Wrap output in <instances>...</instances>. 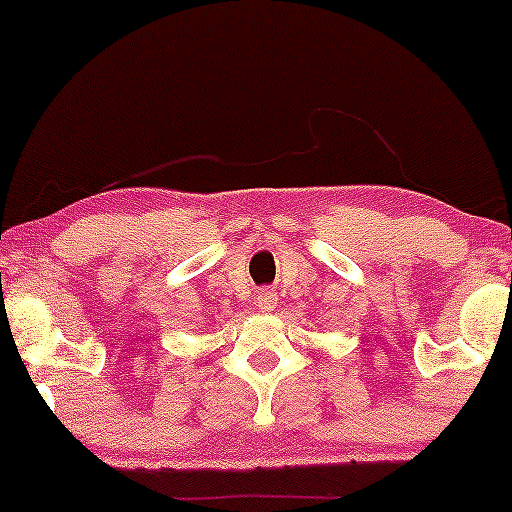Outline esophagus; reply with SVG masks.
Returning a JSON list of instances; mask_svg holds the SVG:
<instances>
[{"instance_id":"obj_1","label":"esophagus","mask_w":512,"mask_h":512,"mask_svg":"<svg viewBox=\"0 0 512 512\" xmlns=\"http://www.w3.org/2000/svg\"><path fill=\"white\" fill-rule=\"evenodd\" d=\"M274 303H276V293L272 289H260L257 291V308H260V313H269V310H274Z\"/></svg>"}]
</instances>
